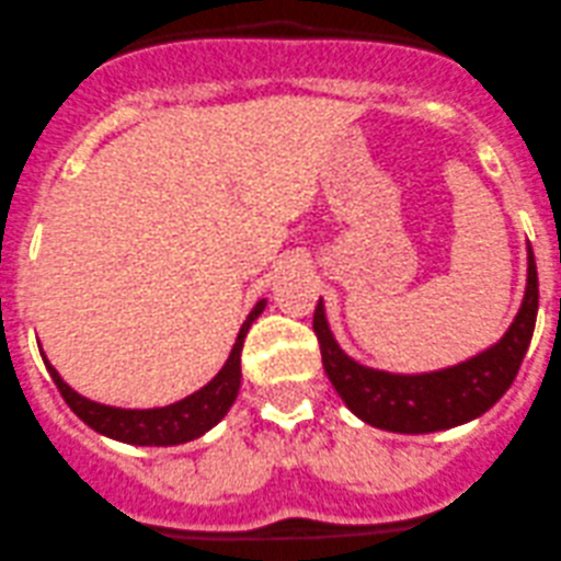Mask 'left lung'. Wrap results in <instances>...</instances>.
Returning <instances> with one entry per match:
<instances>
[{"label":"left lung","instance_id":"1","mask_svg":"<svg viewBox=\"0 0 561 561\" xmlns=\"http://www.w3.org/2000/svg\"><path fill=\"white\" fill-rule=\"evenodd\" d=\"M537 302H540L537 264L529 248V280H526L524 306L504 339L466 364L430 371V375H388V371L355 364L335 344L328 319H324L322 300L313 311V333L319 339L322 366L330 382L357 419L388 432L424 435V432L466 424L504 397L529 350L537 322Z\"/></svg>","mask_w":561,"mask_h":561}]
</instances>
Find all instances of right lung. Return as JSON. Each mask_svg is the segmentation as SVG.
I'll list each match as a JSON object with an SVG mask.
<instances>
[{"label": "right lung", "instance_id": "add662e5", "mask_svg": "<svg viewBox=\"0 0 561 561\" xmlns=\"http://www.w3.org/2000/svg\"><path fill=\"white\" fill-rule=\"evenodd\" d=\"M266 300L255 302L250 311L248 322L242 324L233 344L231 355H228L226 366L217 371L215 380L204 386L201 391L190 393L181 402L168 404V408H153V410H124V408H110V404H99L84 399L82 393L73 391L62 377L57 375L55 366L44 357L46 369H49L51 380H55L57 391L62 393L68 408L90 426V430L101 432L106 437L124 440V444L135 446H179L186 440H195L204 432H209L222 415L231 410L233 399L239 393V382H242V346L244 335H248L253 319L264 311Z\"/></svg>", "mask_w": 561, "mask_h": 561}]
</instances>
